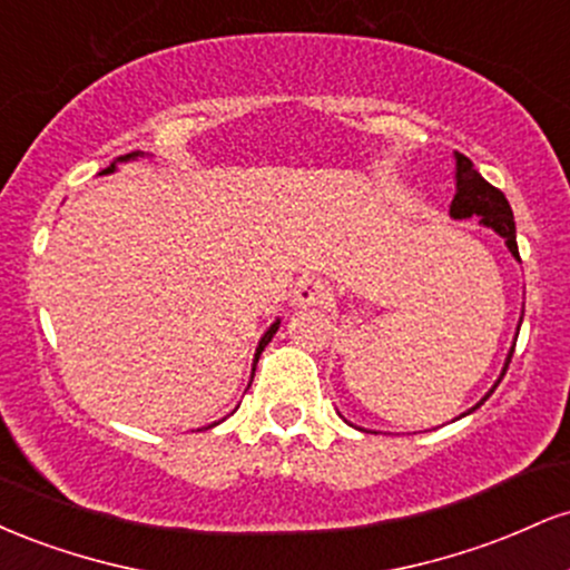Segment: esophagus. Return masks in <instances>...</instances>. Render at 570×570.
I'll use <instances>...</instances> for the list:
<instances>
[{
    "instance_id": "1",
    "label": "esophagus",
    "mask_w": 570,
    "mask_h": 570,
    "mask_svg": "<svg viewBox=\"0 0 570 570\" xmlns=\"http://www.w3.org/2000/svg\"><path fill=\"white\" fill-rule=\"evenodd\" d=\"M326 297H330V289H326V284L322 278H299L297 284H294V289L289 292V305L292 307H316V305H324Z\"/></svg>"
}]
</instances>
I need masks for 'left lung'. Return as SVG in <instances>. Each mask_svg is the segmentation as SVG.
Wrapping results in <instances>:
<instances>
[{
  "label": "left lung",
  "instance_id": "1",
  "mask_svg": "<svg viewBox=\"0 0 570 570\" xmlns=\"http://www.w3.org/2000/svg\"><path fill=\"white\" fill-rule=\"evenodd\" d=\"M450 217H453V219L476 217V219H480V225H485L493 233H499L503 238V244H507L509 252H512V257L520 259V252H517V233H514L512 206H509V200L503 198L501 189H495L493 185H490V181L482 179V174L476 171L474 163L461 153H455V198H453V203H450ZM522 313H525V305H522ZM520 324H522V318H520ZM520 324H517V335H520ZM512 353H514V343L507 353V362H503L499 381L493 383V389H490L488 394L482 396L472 410L463 412V415H469V412H474L476 407H482V404L488 402V396L493 394L495 385H499L503 381V375H507L509 362H512ZM351 426H353V423H351ZM358 431H364V429H358Z\"/></svg>",
  "mask_w": 570,
  "mask_h": 570
}]
</instances>
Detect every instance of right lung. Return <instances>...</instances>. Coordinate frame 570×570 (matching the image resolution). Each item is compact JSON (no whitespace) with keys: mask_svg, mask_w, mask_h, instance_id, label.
Wrapping results in <instances>:
<instances>
[{"mask_svg":"<svg viewBox=\"0 0 570 570\" xmlns=\"http://www.w3.org/2000/svg\"><path fill=\"white\" fill-rule=\"evenodd\" d=\"M139 158H144V155H141V153H130V155H122V158H117V160L112 163V166H109V168H104V171H101V174H115V171H117V163H130V160H139ZM278 326H281V318H276V322H273L271 326H267V332H265V335H263V337H259V343H257V351H254V364H252V381H254V370H257V362H259V353H263V351H265V345H267V343H271V340H273V335H276V332H278ZM248 385H252V383H248ZM212 426H217V423H212ZM212 426H208V429H212Z\"/></svg>","mask_w":570,"mask_h":570,"instance_id":"obj_1","label":"right lung"}]
</instances>
